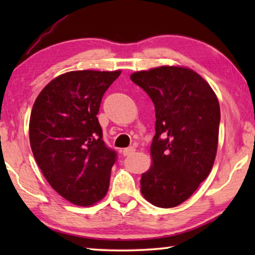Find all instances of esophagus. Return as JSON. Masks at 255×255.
Here are the masks:
<instances>
[{
  "label": "esophagus",
  "mask_w": 255,
  "mask_h": 255,
  "mask_svg": "<svg viewBox=\"0 0 255 255\" xmlns=\"http://www.w3.org/2000/svg\"><path fill=\"white\" fill-rule=\"evenodd\" d=\"M135 148L133 147H128V148H125L124 150H123V155L124 156H128V155H130V154H133L135 153Z\"/></svg>",
  "instance_id": "obj_1"
}]
</instances>
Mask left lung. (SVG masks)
Here are the masks:
<instances>
[{
    "instance_id": "8db88e82",
    "label": "left lung",
    "mask_w": 255,
    "mask_h": 255,
    "mask_svg": "<svg viewBox=\"0 0 255 255\" xmlns=\"http://www.w3.org/2000/svg\"><path fill=\"white\" fill-rule=\"evenodd\" d=\"M130 79L155 106L153 163L141 174L140 192L159 208L189 199L213 169L221 109L217 96L191 68L159 66L135 72Z\"/></svg>"
}]
</instances>
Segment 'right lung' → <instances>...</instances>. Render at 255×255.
Masks as SVG:
<instances>
[{
  "instance_id": "1",
  "label": "right lung",
  "mask_w": 255,
  "mask_h": 255,
  "mask_svg": "<svg viewBox=\"0 0 255 255\" xmlns=\"http://www.w3.org/2000/svg\"><path fill=\"white\" fill-rule=\"evenodd\" d=\"M122 71H72L51 80L33 103L29 138L34 159L58 195L89 207L109 189L117 154L102 140L97 115Z\"/></svg>"
}]
</instances>
